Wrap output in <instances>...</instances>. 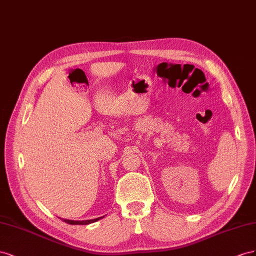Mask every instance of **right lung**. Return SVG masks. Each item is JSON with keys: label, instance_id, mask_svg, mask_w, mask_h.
Listing matches in <instances>:
<instances>
[{"label": "right lung", "instance_id": "obj_1", "mask_svg": "<svg viewBox=\"0 0 256 256\" xmlns=\"http://www.w3.org/2000/svg\"><path fill=\"white\" fill-rule=\"evenodd\" d=\"M104 218V216H100V218H92V220H84V221L66 220V218H62V220H63L65 223H68V224H72V225H88V224H91V223L96 222V221L100 220V218Z\"/></svg>", "mask_w": 256, "mask_h": 256}]
</instances>
